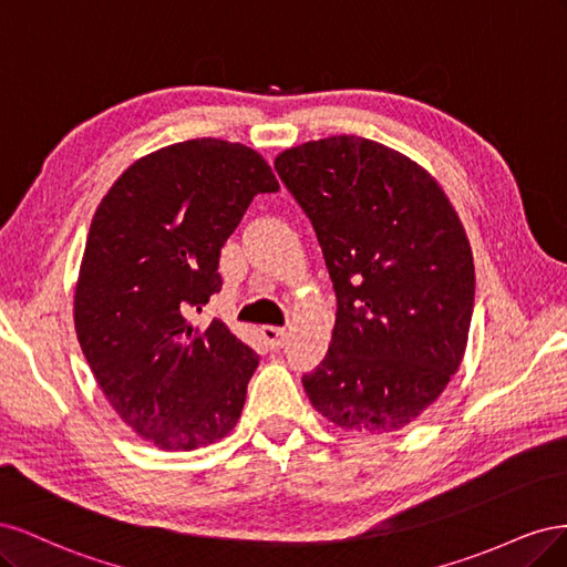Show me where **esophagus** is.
Instances as JSON below:
<instances>
[{"label":"esophagus","instance_id":"obj_1","mask_svg":"<svg viewBox=\"0 0 567 567\" xmlns=\"http://www.w3.org/2000/svg\"><path fill=\"white\" fill-rule=\"evenodd\" d=\"M260 333H262V338L267 340V346L271 350H279L284 342H286V338H288V331L281 329V326H262Z\"/></svg>","mask_w":567,"mask_h":567}]
</instances>
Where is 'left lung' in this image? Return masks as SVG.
<instances>
[{
    "mask_svg": "<svg viewBox=\"0 0 567 567\" xmlns=\"http://www.w3.org/2000/svg\"><path fill=\"white\" fill-rule=\"evenodd\" d=\"M274 167L312 221L338 300L329 352L302 375L307 398L346 431H402L466 350V231L423 167L362 136L307 142Z\"/></svg>",
    "mask_w": 567,
    "mask_h": 567,
    "instance_id": "8db88e82",
    "label": "left lung"
}]
</instances>
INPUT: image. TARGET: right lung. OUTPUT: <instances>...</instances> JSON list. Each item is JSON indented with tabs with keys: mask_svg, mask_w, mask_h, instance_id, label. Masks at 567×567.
I'll return each instance as SVG.
<instances>
[{
	"mask_svg": "<svg viewBox=\"0 0 567 567\" xmlns=\"http://www.w3.org/2000/svg\"><path fill=\"white\" fill-rule=\"evenodd\" d=\"M279 182L260 153L221 140L165 146L127 167L92 219L75 331L96 383L161 450H196L236 425L260 357L225 323L192 326L219 293V252Z\"/></svg>",
	"mask_w": 567,
	"mask_h": 567,
	"instance_id": "add662e5",
	"label": "right lung"
}]
</instances>
